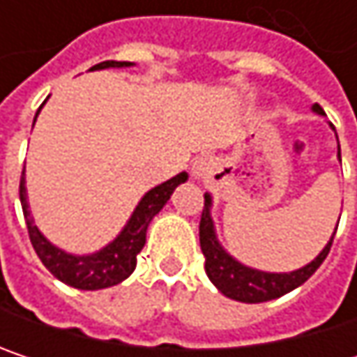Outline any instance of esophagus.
I'll list each match as a JSON object with an SVG mask.
<instances>
[{
	"label": "esophagus",
	"instance_id": "34e87169",
	"mask_svg": "<svg viewBox=\"0 0 357 357\" xmlns=\"http://www.w3.org/2000/svg\"><path fill=\"white\" fill-rule=\"evenodd\" d=\"M211 169H213V159L211 157H198L194 163H192V176L194 178H206L208 174H211Z\"/></svg>",
	"mask_w": 357,
	"mask_h": 357
}]
</instances>
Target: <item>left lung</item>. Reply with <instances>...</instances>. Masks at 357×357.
I'll list each match as a JSON object with an SVG mask.
<instances>
[{
	"label": "left lung",
	"instance_id": "8db88e82",
	"mask_svg": "<svg viewBox=\"0 0 357 357\" xmlns=\"http://www.w3.org/2000/svg\"><path fill=\"white\" fill-rule=\"evenodd\" d=\"M312 109L317 113H324L321 105H314ZM339 157H341V153H339ZM208 206H211V196L204 194V208L200 215V250L204 254V268H206L208 279L217 285V289L223 296L238 300V302L258 304V302H268V300H275V298L289 294L291 289L300 287L304 281H308L314 275V271L321 266L322 260L326 258L328 250L333 246L335 234H333L331 242L324 246V250L310 264H306L304 268H298L294 273L254 271L250 266L240 264L238 260H234L225 250L221 248V244L215 238Z\"/></svg>",
	"mask_w": 357,
	"mask_h": 357
}]
</instances>
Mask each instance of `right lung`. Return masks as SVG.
<instances>
[{"mask_svg":"<svg viewBox=\"0 0 357 357\" xmlns=\"http://www.w3.org/2000/svg\"><path fill=\"white\" fill-rule=\"evenodd\" d=\"M126 66H132V63L109 59V61H101V63L93 66L91 70L126 68ZM38 111H36V115H38ZM185 179H188V174H179L176 178L167 179L165 183L153 188L151 192H146L144 198L138 202L134 215L130 217L128 225L123 227V231L109 244L107 248H103L97 254H91V256H72V254H66L63 250L51 246L40 236L36 225H33V219L29 213V202H26L24 172H22L20 202H22V213L26 219L31 244L35 248L36 256L40 258V262L51 271V275L57 277L59 281H63L66 285H72L76 289H103V287L117 285L123 279H128L132 275V271L136 268V256L140 250L144 248L146 227H149L151 219L163 208V204L169 200L174 190Z\"/></svg>","mask_w":357,"mask_h":357,"instance_id":"right-lung-1","label":"right lung"}]
</instances>
